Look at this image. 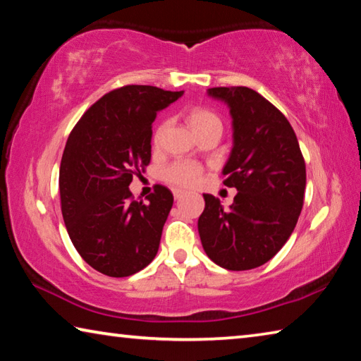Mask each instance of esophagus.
Listing matches in <instances>:
<instances>
[{
    "label": "esophagus",
    "mask_w": 361,
    "mask_h": 361,
    "mask_svg": "<svg viewBox=\"0 0 361 361\" xmlns=\"http://www.w3.org/2000/svg\"><path fill=\"white\" fill-rule=\"evenodd\" d=\"M183 195H185V191H181V189H173V197L178 200V199H181Z\"/></svg>",
    "instance_id": "esophagus-1"
}]
</instances>
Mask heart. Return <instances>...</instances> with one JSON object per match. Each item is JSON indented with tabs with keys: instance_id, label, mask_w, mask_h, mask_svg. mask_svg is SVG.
<instances>
[{
	"instance_id": "1",
	"label": "heart",
	"mask_w": 361,
	"mask_h": 361,
	"mask_svg": "<svg viewBox=\"0 0 361 361\" xmlns=\"http://www.w3.org/2000/svg\"><path fill=\"white\" fill-rule=\"evenodd\" d=\"M185 119L188 122L189 129L194 132L195 137L202 135V133L209 130H223V122L221 118L213 111V109L207 106H191L185 111ZM164 126L159 124L154 133H152V142L159 143V140L162 137ZM200 175H202V169L197 164L189 162V161H176L164 170V180L176 186H192L199 181Z\"/></svg>"
}]
</instances>
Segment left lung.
<instances>
[{"instance_id": "8db88e82", "label": "left lung", "mask_w": 361, "mask_h": 361, "mask_svg": "<svg viewBox=\"0 0 361 361\" xmlns=\"http://www.w3.org/2000/svg\"><path fill=\"white\" fill-rule=\"evenodd\" d=\"M229 106L234 146L223 169L234 204L204 194L199 235L209 258L229 271H248L277 255L302 210L305 164L288 119L248 87H212Z\"/></svg>"}]
</instances>
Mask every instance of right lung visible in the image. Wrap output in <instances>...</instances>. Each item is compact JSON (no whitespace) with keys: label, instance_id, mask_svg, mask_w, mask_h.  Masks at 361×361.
<instances>
[{"label":"right lung","instance_id":"add662e5","mask_svg":"<svg viewBox=\"0 0 361 361\" xmlns=\"http://www.w3.org/2000/svg\"><path fill=\"white\" fill-rule=\"evenodd\" d=\"M181 95L124 85L95 102L70 133L59 175L63 221L81 258L105 276L129 277L157 253L173 194L156 185L145 204L129 185L151 161L157 111Z\"/></svg>","mask_w":361,"mask_h":361}]
</instances>
